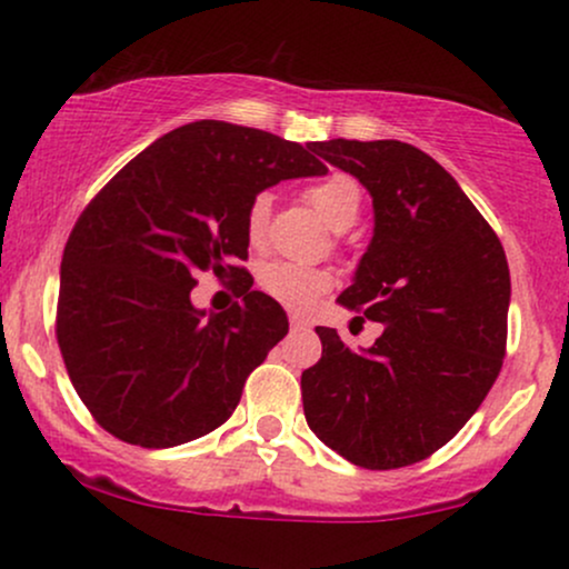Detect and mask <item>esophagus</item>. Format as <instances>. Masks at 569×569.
Masks as SVG:
<instances>
[{
  "label": "esophagus",
  "instance_id": "1",
  "mask_svg": "<svg viewBox=\"0 0 569 569\" xmlns=\"http://www.w3.org/2000/svg\"><path fill=\"white\" fill-rule=\"evenodd\" d=\"M289 323H291V329H293V331H297V329H307V321H305V318H302V316H293V312L289 316Z\"/></svg>",
  "mask_w": 569,
  "mask_h": 569
}]
</instances>
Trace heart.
Returning <instances> with one entry per match:
<instances>
[{
	"label": "heart",
	"instance_id": "obj_1",
	"mask_svg": "<svg viewBox=\"0 0 569 569\" xmlns=\"http://www.w3.org/2000/svg\"><path fill=\"white\" fill-rule=\"evenodd\" d=\"M307 202L318 211L331 230H348L356 224L358 213H361V187L348 173H331L326 179L316 181L307 189ZM270 194L259 192L251 200L246 211V232L253 246H259L267 234V224H270ZM259 286L267 297L276 302L291 307V310H305L316 302L321 293L331 286V276L321 267L299 264V262H270L259 272Z\"/></svg>",
	"mask_w": 569,
	"mask_h": 569
}]
</instances>
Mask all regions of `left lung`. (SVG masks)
<instances>
[{"label":"left lung","instance_id":"1","mask_svg":"<svg viewBox=\"0 0 569 569\" xmlns=\"http://www.w3.org/2000/svg\"><path fill=\"white\" fill-rule=\"evenodd\" d=\"M312 152L369 189L375 234L337 302L385 331L369 350H350L318 326L321 361L302 371L307 426L352 466H411L452 439L498 380L511 302L506 251L422 149L331 139Z\"/></svg>","mask_w":569,"mask_h":569}]
</instances>
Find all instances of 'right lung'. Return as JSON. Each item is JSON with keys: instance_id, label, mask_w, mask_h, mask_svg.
Listing matches in <instances>:
<instances>
[{"instance_id": "obj_1", "label": "right lung", "mask_w": 569, "mask_h": 569, "mask_svg": "<svg viewBox=\"0 0 569 569\" xmlns=\"http://www.w3.org/2000/svg\"><path fill=\"white\" fill-rule=\"evenodd\" d=\"M310 152L267 130L198 120L136 154L88 202L63 248L56 337L103 430L166 449L230 420L289 321L248 283L224 312L198 310L189 291L198 272L248 276L238 267L248 206L283 179L323 176Z\"/></svg>"}]
</instances>
